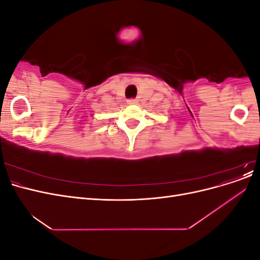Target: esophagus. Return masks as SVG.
<instances>
[{"mask_svg":"<svg viewBox=\"0 0 260 260\" xmlns=\"http://www.w3.org/2000/svg\"><path fill=\"white\" fill-rule=\"evenodd\" d=\"M127 103H128L129 105H135V104L138 103V100H137V99H129V100L127 101Z\"/></svg>","mask_w":260,"mask_h":260,"instance_id":"esophagus-1","label":"esophagus"}]
</instances>
